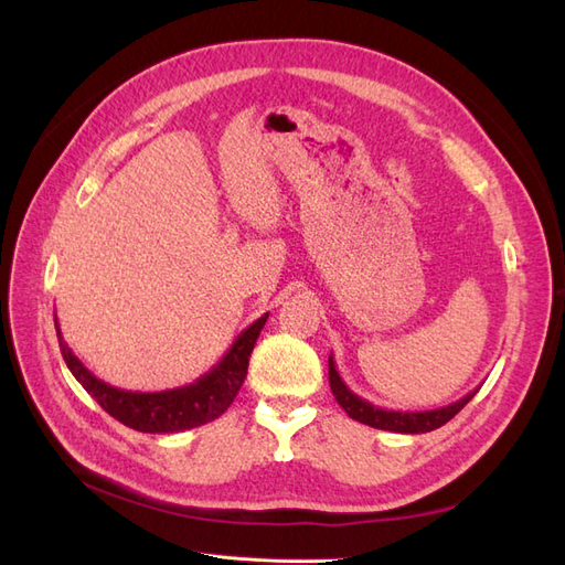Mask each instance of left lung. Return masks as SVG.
<instances>
[{"mask_svg": "<svg viewBox=\"0 0 565 565\" xmlns=\"http://www.w3.org/2000/svg\"><path fill=\"white\" fill-rule=\"evenodd\" d=\"M330 388L334 393L337 403L344 407V413L351 419L374 426V429L396 431V434H426V431L438 429V426L450 422L459 413V409L476 396V391H478V388H473L471 393H467L465 398H459L446 407H436V409H384V407H377L370 401L361 398L358 393H353L344 384V380L339 377L337 363L332 355H330Z\"/></svg>", "mask_w": 565, "mask_h": 565, "instance_id": "left-lung-1", "label": "left lung"}]
</instances>
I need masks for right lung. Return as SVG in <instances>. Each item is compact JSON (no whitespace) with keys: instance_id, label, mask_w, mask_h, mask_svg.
<instances>
[{"instance_id":"1","label":"right lung","mask_w":565,"mask_h":565,"mask_svg":"<svg viewBox=\"0 0 565 565\" xmlns=\"http://www.w3.org/2000/svg\"><path fill=\"white\" fill-rule=\"evenodd\" d=\"M266 318L268 313L254 320L245 332L237 334L226 355L207 374H202L200 380L179 388L156 393L125 391L98 380L94 372L84 367V363L71 351V347L65 344L58 320L56 334L67 370L73 372V377L110 417L122 422L129 429L143 434H179L214 422L231 407L247 377L249 355L256 339H259V332L264 330Z\"/></svg>"}]
</instances>
